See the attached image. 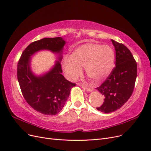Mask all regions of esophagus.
<instances>
[{"label":"esophagus","instance_id":"34e87169","mask_svg":"<svg viewBox=\"0 0 151 151\" xmlns=\"http://www.w3.org/2000/svg\"><path fill=\"white\" fill-rule=\"evenodd\" d=\"M78 85L79 86H81L82 88H83V89H84L86 91H93V89L91 88V87H89V86H84V84H81V83H79L78 84Z\"/></svg>","mask_w":151,"mask_h":151}]
</instances>
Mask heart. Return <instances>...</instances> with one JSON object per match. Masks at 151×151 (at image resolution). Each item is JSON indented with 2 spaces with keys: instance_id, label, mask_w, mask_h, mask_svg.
<instances>
[{
  "instance_id": "obj_1",
  "label": "heart",
  "mask_w": 151,
  "mask_h": 151,
  "mask_svg": "<svg viewBox=\"0 0 151 151\" xmlns=\"http://www.w3.org/2000/svg\"><path fill=\"white\" fill-rule=\"evenodd\" d=\"M115 63V54L108 45L86 43L72 51L69 58L62 61L63 72L68 79L75 80L84 68L93 84H99L110 75Z\"/></svg>"
}]
</instances>
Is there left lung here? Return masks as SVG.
Returning a JSON list of instances; mask_svg holds the SVG:
<instances>
[{
    "label": "left lung",
    "mask_w": 151,
    "mask_h": 151,
    "mask_svg": "<svg viewBox=\"0 0 151 151\" xmlns=\"http://www.w3.org/2000/svg\"><path fill=\"white\" fill-rule=\"evenodd\" d=\"M115 49L116 62L110 75L96 89L104 96L101 106L96 108L104 113L120 109L133 93L137 78V63L124 45L111 40Z\"/></svg>",
    "instance_id": "8db88e82"
}]
</instances>
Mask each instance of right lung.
I'll return each mask as SVG.
<instances>
[{"mask_svg":"<svg viewBox=\"0 0 151 151\" xmlns=\"http://www.w3.org/2000/svg\"><path fill=\"white\" fill-rule=\"evenodd\" d=\"M66 43L62 37L45 38L29 44L22 52L17 64V76L21 92L26 102L36 111L47 115L60 112L76 84L62 74L60 62ZM41 50H48L58 55V60L49 71L35 75L30 68V57Z\"/></svg>","mask_w":151,"mask_h":151,"instance_id":"obj_1","label":"right lung"}]
</instances>
